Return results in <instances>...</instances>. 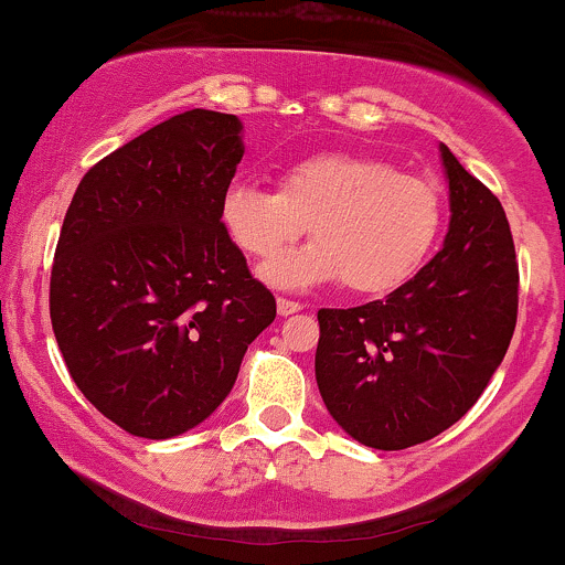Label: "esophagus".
Instances as JSON below:
<instances>
[{"label": "esophagus", "instance_id": "esophagus-1", "mask_svg": "<svg viewBox=\"0 0 565 565\" xmlns=\"http://www.w3.org/2000/svg\"><path fill=\"white\" fill-rule=\"evenodd\" d=\"M301 309H305V305H301V301L285 299V296H280V299H277V312H280L282 318H288V315L301 312Z\"/></svg>", "mask_w": 565, "mask_h": 565}]
</instances>
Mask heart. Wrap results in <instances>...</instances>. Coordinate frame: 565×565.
<instances>
[{"instance_id":"heart-1","label":"heart","mask_w":565,"mask_h":565,"mask_svg":"<svg viewBox=\"0 0 565 565\" xmlns=\"http://www.w3.org/2000/svg\"><path fill=\"white\" fill-rule=\"evenodd\" d=\"M221 223L256 264H275L309 226L312 245L266 271L282 288L342 280L353 294H391L417 275L439 239L445 202L430 180L355 153L288 163L277 191L226 188Z\"/></svg>"}]
</instances>
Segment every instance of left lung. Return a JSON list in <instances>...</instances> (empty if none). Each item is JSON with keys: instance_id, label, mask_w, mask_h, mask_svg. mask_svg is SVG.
<instances>
[{"instance_id": "left-lung-1", "label": "left lung", "mask_w": 565, "mask_h": 565, "mask_svg": "<svg viewBox=\"0 0 565 565\" xmlns=\"http://www.w3.org/2000/svg\"><path fill=\"white\" fill-rule=\"evenodd\" d=\"M445 247L387 299L320 309L315 377L361 445L406 450L458 423L499 369L518 323L520 271L507 212L441 145Z\"/></svg>"}]
</instances>
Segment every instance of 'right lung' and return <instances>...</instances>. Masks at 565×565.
Returning a JSON list of instances; mask_svg holds the SVG:
<instances>
[{
  "label": "right lung",
  "mask_w": 565,
  "mask_h": 565,
  "mask_svg": "<svg viewBox=\"0 0 565 565\" xmlns=\"http://www.w3.org/2000/svg\"><path fill=\"white\" fill-rule=\"evenodd\" d=\"M239 131L212 110L153 126L88 169L58 234V350L83 396L142 439L207 420L277 315L221 223Z\"/></svg>",
  "instance_id": "1"
}]
</instances>
